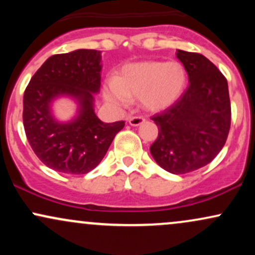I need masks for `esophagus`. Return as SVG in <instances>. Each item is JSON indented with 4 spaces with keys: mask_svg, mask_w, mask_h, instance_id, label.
<instances>
[{
    "mask_svg": "<svg viewBox=\"0 0 255 255\" xmlns=\"http://www.w3.org/2000/svg\"><path fill=\"white\" fill-rule=\"evenodd\" d=\"M128 122H129L130 126H139L141 125L142 122H145V119L142 118V116H131Z\"/></svg>",
    "mask_w": 255,
    "mask_h": 255,
    "instance_id": "obj_1",
    "label": "esophagus"
}]
</instances>
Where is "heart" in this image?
Returning <instances> with one entry per match:
<instances>
[{
	"label": "heart",
	"instance_id": "heart-1",
	"mask_svg": "<svg viewBox=\"0 0 255 255\" xmlns=\"http://www.w3.org/2000/svg\"><path fill=\"white\" fill-rule=\"evenodd\" d=\"M184 84L186 72L181 63L145 61L125 66L119 77L109 81L105 96L119 105L130 97H140L145 108L160 110L180 98Z\"/></svg>",
	"mask_w": 255,
	"mask_h": 255
}]
</instances>
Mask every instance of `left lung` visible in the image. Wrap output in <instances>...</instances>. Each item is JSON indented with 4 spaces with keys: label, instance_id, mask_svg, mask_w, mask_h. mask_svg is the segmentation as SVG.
I'll list each match as a JSON object with an SVG mask.
<instances>
[{
    "label": "left lung",
    "instance_id": "8db88e82",
    "mask_svg": "<svg viewBox=\"0 0 255 255\" xmlns=\"http://www.w3.org/2000/svg\"><path fill=\"white\" fill-rule=\"evenodd\" d=\"M188 74L183 95L152 116L158 136L152 157L166 171L182 175L207 165L223 148L231 122L227 79L211 61L198 52L177 50Z\"/></svg>",
    "mask_w": 255,
    "mask_h": 255
}]
</instances>
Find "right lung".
Wrapping results in <instances>:
<instances>
[{"label": "right lung", "instance_id": "1", "mask_svg": "<svg viewBox=\"0 0 255 255\" xmlns=\"http://www.w3.org/2000/svg\"><path fill=\"white\" fill-rule=\"evenodd\" d=\"M101 51L79 49L52 55L31 78L24 93L22 121L36 156L63 174L81 175L103 159L125 121L104 124L93 110L101 89ZM67 94L77 99L79 115L61 124L51 115V102Z\"/></svg>", "mask_w": 255, "mask_h": 255}]
</instances>
